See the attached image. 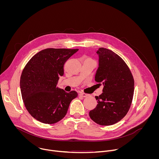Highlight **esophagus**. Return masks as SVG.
I'll return each mask as SVG.
<instances>
[{"label": "esophagus", "instance_id": "obj_1", "mask_svg": "<svg viewBox=\"0 0 159 159\" xmlns=\"http://www.w3.org/2000/svg\"><path fill=\"white\" fill-rule=\"evenodd\" d=\"M79 96H81V97H82V98H86V97L89 96V95L88 94H85V93H80L79 94Z\"/></svg>", "mask_w": 159, "mask_h": 159}]
</instances>
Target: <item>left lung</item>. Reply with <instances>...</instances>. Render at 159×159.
<instances>
[{"mask_svg": "<svg viewBox=\"0 0 159 159\" xmlns=\"http://www.w3.org/2000/svg\"><path fill=\"white\" fill-rule=\"evenodd\" d=\"M99 67L95 80L103 84L102 93L96 96V107L89 112L95 123L102 126L121 120L131 106L134 93V79L125 61L112 51L99 48Z\"/></svg>", "mask_w": 159, "mask_h": 159, "instance_id": "obj_1", "label": "left lung"}]
</instances>
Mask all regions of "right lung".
Segmentation results:
<instances>
[{
  "label": "right lung",
  "mask_w": 159,
  "mask_h": 159,
  "mask_svg": "<svg viewBox=\"0 0 159 159\" xmlns=\"http://www.w3.org/2000/svg\"><path fill=\"white\" fill-rule=\"evenodd\" d=\"M79 49L47 48L34 55L25 66L20 79L22 98L30 114L45 124H54L66 115L78 94L57 87L64 74L66 61Z\"/></svg>",
  "instance_id": "1"
}]
</instances>
